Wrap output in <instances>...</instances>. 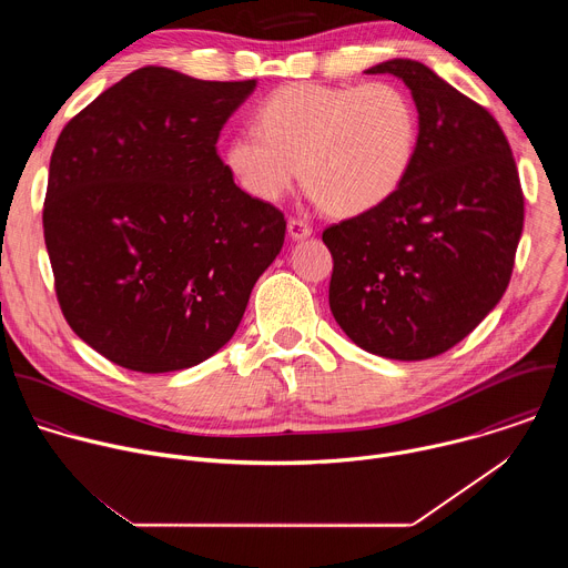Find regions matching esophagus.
Masks as SVG:
<instances>
[{"label": "esophagus", "mask_w": 568, "mask_h": 568, "mask_svg": "<svg viewBox=\"0 0 568 568\" xmlns=\"http://www.w3.org/2000/svg\"><path fill=\"white\" fill-rule=\"evenodd\" d=\"M287 233H290L292 240H303V237L312 235V226H310L305 220L290 217V222H287Z\"/></svg>", "instance_id": "34e87169"}]
</instances>
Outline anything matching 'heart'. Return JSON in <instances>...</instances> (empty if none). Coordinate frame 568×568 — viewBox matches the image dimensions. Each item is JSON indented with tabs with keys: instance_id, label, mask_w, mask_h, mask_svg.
Masks as SVG:
<instances>
[{
	"instance_id": "b5f03b06",
	"label": "heart",
	"mask_w": 568,
	"mask_h": 568,
	"mask_svg": "<svg viewBox=\"0 0 568 568\" xmlns=\"http://www.w3.org/2000/svg\"><path fill=\"white\" fill-rule=\"evenodd\" d=\"M256 132L233 134L224 169L247 195L283 200L298 180L333 215H362L407 180L420 134L409 94L390 83H290L254 112Z\"/></svg>"
}]
</instances>
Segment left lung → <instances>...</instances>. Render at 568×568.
<instances>
[{
  "instance_id": "1",
  "label": "left lung",
  "mask_w": 568,
  "mask_h": 568,
  "mask_svg": "<svg viewBox=\"0 0 568 568\" xmlns=\"http://www.w3.org/2000/svg\"><path fill=\"white\" fill-rule=\"evenodd\" d=\"M412 90L420 134L412 171L377 209L323 231L331 310L364 351L436 357L501 301L524 229V193L497 119L427 64L386 60Z\"/></svg>"
}]
</instances>
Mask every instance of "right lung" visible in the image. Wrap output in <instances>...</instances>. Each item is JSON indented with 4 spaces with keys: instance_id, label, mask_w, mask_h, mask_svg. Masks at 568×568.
Here are the masks:
<instances>
[{
    "instance_id": "1",
    "label": "right lung",
    "mask_w": 568,
    "mask_h": 568,
    "mask_svg": "<svg viewBox=\"0 0 568 568\" xmlns=\"http://www.w3.org/2000/svg\"><path fill=\"white\" fill-rule=\"evenodd\" d=\"M256 80L141 67L60 132L42 211L71 331L139 373L191 368L240 326L285 217L235 186L217 154Z\"/></svg>"
}]
</instances>
